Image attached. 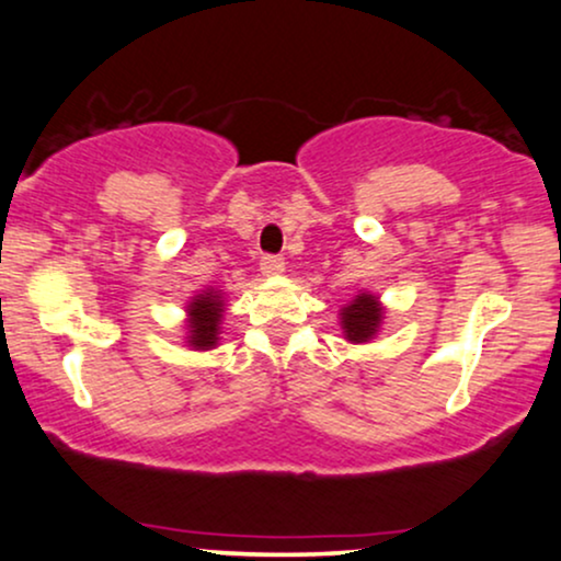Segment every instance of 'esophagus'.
<instances>
[{"mask_svg":"<svg viewBox=\"0 0 561 561\" xmlns=\"http://www.w3.org/2000/svg\"><path fill=\"white\" fill-rule=\"evenodd\" d=\"M282 272H285V259H279V255H263L261 259L263 276H279Z\"/></svg>","mask_w":561,"mask_h":561,"instance_id":"1","label":"esophagus"}]
</instances>
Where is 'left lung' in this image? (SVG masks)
Returning <instances> with one entry per match:
<instances>
[{"label":"left lung","instance_id":"8db88e82","mask_svg":"<svg viewBox=\"0 0 561 561\" xmlns=\"http://www.w3.org/2000/svg\"><path fill=\"white\" fill-rule=\"evenodd\" d=\"M382 313V302H379L375 295L358 293L356 298L340 311V327H343L345 340H351V343H369V340L379 332Z\"/></svg>","mask_w":561,"mask_h":561}]
</instances>
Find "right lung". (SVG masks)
<instances>
[{
  "label": "right lung",
  "instance_id": "add662e5",
  "mask_svg": "<svg viewBox=\"0 0 561 561\" xmlns=\"http://www.w3.org/2000/svg\"><path fill=\"white\" fill-rule=\"evenodd\" d=\"M186 343L195 351H210L218 343V330H221V317H224V298L218 289H203L186 306Z\"/></svg>",
  "mask_w": 561,
  "mask_h": 561
}]
</instances>
